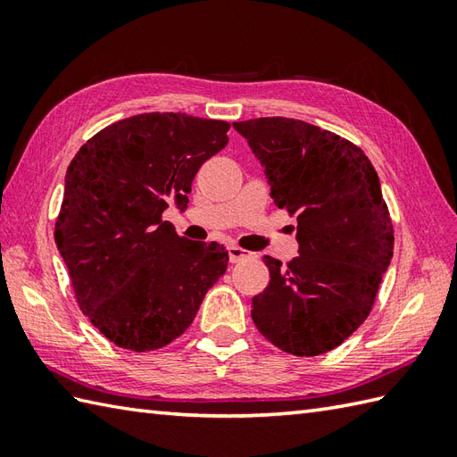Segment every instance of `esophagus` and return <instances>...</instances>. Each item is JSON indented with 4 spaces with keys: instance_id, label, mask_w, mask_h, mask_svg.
I'll return each instance as SVG.
<instances>
[{
    "instance_id": "34e87169",
    "label": "esophagus",
    "mask_w": 457,
    "mask_h": 457,
    "mask_svg": "<svg viewBox=\"0 0 457 457\" xmlns=\"http://www.w3.org/2000/svg\"><path fill=\"white\" fill-rule=\"evenodd\" d=\"M228 253H229V261H231V263H239V261H244L245 257H249L247 251L237 247V245H229V247H228Z\"/></svg>"
}]
</instances>
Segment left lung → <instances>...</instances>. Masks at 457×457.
Segmentation results:
<instances>
[{"label": "left lung", "instance_id": "obj_1", "mask_svg": "<svg viewBox=\"0 0 457 457\" xmlns=\"http://www.w3.org/2000/svg\"><path fill=\"white\" fill-rule=\"evenodd\" d=\"M234 129L265 169L270 198L298 221V257H263L270 280L251 300V318L287 353H326L365 322L391 265L381 182L361 149L312 123L259 118Z\"/></svg>", "mask_w": 457, "mask_h": 457}]
</instances>
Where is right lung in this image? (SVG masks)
<instances>
[{
	"mask_svg": "<svg viewBox=\"0 0 457 457\" xmlns=\"http://www.w3.org/2000/svg\"><path fill=\"white\" fill-rule=\"evenodd\" d=\"M228 121L139 113L96 133L64 179L54 241L80 310L123 349L153 352L187 332L228 269L216 241L180 237L162 212H180L198 169L228 145Z\"/></svg>",
	"mask_w": 457,
	"mask_h": 457,
	"instance_id": "right-lung-1",
	"label": "right lung"
}]
</instances>
